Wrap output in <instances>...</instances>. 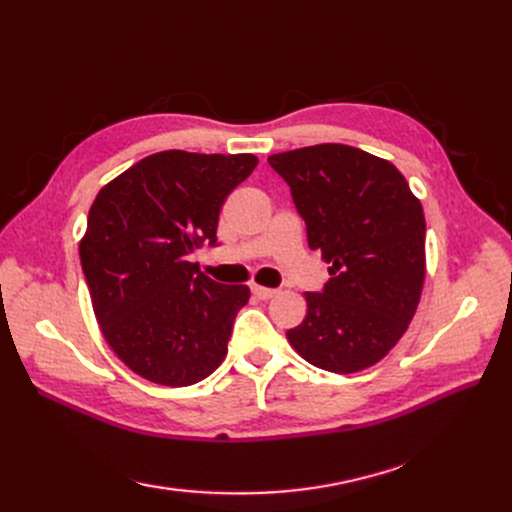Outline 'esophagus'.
Returning <instances> with one entry per match:
<instances>
[{"mask_svg": "<svg viewBox=\"0 0 512 512\" xmlns=\"http://www.w3.org/2000/svg\"><path fill=\"white\" fill-rule=\"evenodd\" d=\"M252 292H254V297H256V299H260V301H269V299H273L275 294H277V290H273V288H265V286H258V284H254V286H252Z\"/></svg>", "mask_w": 512, "mask_h": 512, "instance_id": "esophagus-1", "label": "esophagus"}]
</instances>
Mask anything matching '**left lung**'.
Returning <instances> with one entry per match:
<instances>
[{
    "instance_id": "1",
    "label": "left lung",
    "mask_w": 512,
    "mask_h": 512,
    "mask_svg": "<svg viewBox=\"0 0 512 512\" xmlns=\"http://www.w3.org/2000/svg\"><path fill=\"white\" fill-rule=\"evenodd\" d=\"M329 262L322 292H305L307 316L286 333L307 363L333 371L376 365L406 333L425 282V215L389 162L339 143L269 156Z\"/></svg>"
}]
</instances>
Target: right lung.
<instances>
[{
	"instance_id": "add662e5",
	"label": "right lung",
	"mask_w": 512,
	"mask_h": 512,
	"mask_svg": "<svg viewBox=\"0 0 512 512\" xmlns=\"http://www.w3.org/2000/svg\"><path fill=\"white\" fill-rule=\"evenodd\" d=\"M252 153L168 149L108 181L79 245L91 305L106 344L134 374L190 386L220 367L232 322L250 299L188 256L215 245L220 209L252 175Z\"/></svg>"
}]
</instances>
